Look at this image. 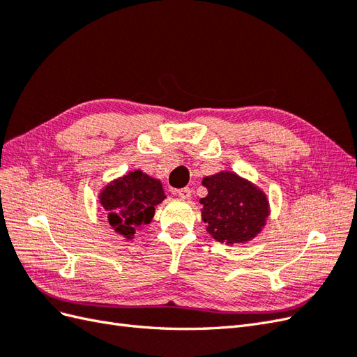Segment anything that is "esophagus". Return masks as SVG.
I'll return each instance as SVG.
<instances>
[{"label":"esophagus","mask_w":357,"mask_h":357,"mask_svg":"<svg viewBox=\"0 0 357 357\" xmlns=\"http://www.w3.org/2000/svg\"><path fill=\"white\" fill-rule=\"evenodd\" d=\"M177 195H178L181 199H190V197H192V189H190V188L178 189V190H177Z\"/></svg>","instance_id":"obj_1"}]
</instances>
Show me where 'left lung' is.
Here are the masks:
<instances>
[{"instance_id":"8db88e82","label":"left lung","mask_w":357,"mask_h":357,"mask_svg":"<svg viewBox=\"0 0 357 357\" xmlns=\"http://www.w3.org/2000/svg\"><path fill=\"white\" fill-rule=\"evenodd\" d=\"M208 195L201 198L202 220L214 240L226 244L245 243L262 231L269 214L262 190L231 171L204 177Z\"/></svg>"}]
</instances>
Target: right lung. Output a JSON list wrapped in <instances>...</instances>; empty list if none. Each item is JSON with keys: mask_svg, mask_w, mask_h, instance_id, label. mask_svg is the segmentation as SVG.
Returning <instances> with one entry per match:
<instances>
[{"mask_svg": "<svg viewBox=\"0 0 357 357\" xmlns=\"http://www.w3.org/2000/svg\"><path fill=\"white\" fill-rule=\"evenodd\" d=\"M165 198L160 181L139 169L109 183L100 193L110 226L128 240L152 222L155 207Z\"/></svg>", "mask_w": 357, "mask_h": 357, "instance_id": "right-lung-1", "label": "right lung"}]
</instances>
